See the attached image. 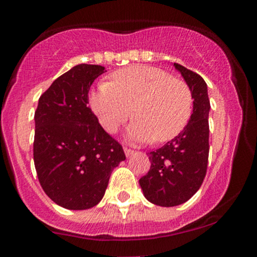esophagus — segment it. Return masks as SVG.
<instances>
[{
    "mask_svg": "<svg viewBox=\"0 0 257 257\" xmlns=\"http://www.w3.org/2000/svg\"><path fill=\"white\" fill-rule=\"evenodd\" d=\"M124 153H125L126 157H131V156L133 155V153H134V150L128 149V147H124Z\"/></svg>",
    "mask_w": 257,
    "mask_h": 257,
    "instance_id": "1",
    "label": "esophagus"
}]
</instances>
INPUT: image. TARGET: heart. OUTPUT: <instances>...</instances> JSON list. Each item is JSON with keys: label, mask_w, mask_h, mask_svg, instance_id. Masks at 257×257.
<instances>
[{"label": "heart", "mask_w": 257, "mask_h": 257, "mask_svg": "<svg viewBox=\"0 0 257 257\" xmlns=\"http://www.w3.org/2000/svg\"><path fill=\"white\" fill-rule=\"evenodd\" d=\"M112 82H101L90 93L89 104L100 124L116 133L133 116V140L164 143L184 131L191 118L193 96L182 79L164 70L145 65L129 66L112 73Z\"/></svg>", "instance_id": "obj_1"}]
</instances>
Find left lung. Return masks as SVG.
Masks as SVG:
<instances>
[{"instance_id":"left-lung-1","label":"left lung","mask_w":257,"mask_h":257,"mask_svg":"<svg viewBox=\"0 0 257 257\" xmlns=\"http://www.w3.org/2000/svg\"><path fill=\"white\" fill-rule=\"evenodd\" d=\"M174 66L192 91L193 112L178 137L149 153L151 168L139 180L146 199L161 206L182 204L199 190L209 157L208 87L198 73L180 64Z\"/></svg>"}]
</instances>
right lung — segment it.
<instances>
[{"label":"right lung","mask_w":257,"mask_h":257,"mask_svg":"<svg viewBox=\"0 0 257 257\" xmlns=\"http://www.w3.org/2000/svg\"><path fill=\"white\" fill-rule=\"evenodd\" d=\"M100 65L79 64L41 95L35 112L34 162L38 181L53 202L70 210L95 206L112 170L125 159L118 141L88 107Z\"/></svg>","instance_id":"right-lung-1"}]
</instances>
